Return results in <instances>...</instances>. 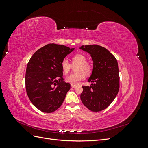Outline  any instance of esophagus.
Segmentation results:
<instances>
[{"instance_id":"34e87169","label":"esophagus","mask_w":148,"mask_h":148,"mask_svg":"<svg viewBox=\"0 0 148 148\" xmlns=\"http://www.w3.org/2000/svg\"><path fill=\"white\" fill-rule=\"evenodd\" d=\"M77 86V85H75V84H71V87L72 88H75Z\"/></svg>"}]
</instances>
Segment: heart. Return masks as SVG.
I'll return each mask as SVG.
<instances>
[{
    "label": "heart",
    "mask_w": 148,
    "mask_h": 148,
    "mask_svg": "<svg viewBox=\"0 0 148 148\" xmlns=\"http://www.w3.org/2000/svg\"><path fill=\"white\" fill-rule=\"evenodd\" d=\"M71 61L73 65L78 64L76 71L77 72L71 73L65 78L66 82L71 84L77 85L84 79V76L91 75L92 71V66L91 64L87 63V59L85 56L81 53H78L71 58ZM61 68L64 73L69 72L71 69V65L69 60L64 59L61 62Z\"/></svg>",
    "instance_id": "obj_1"
}]
</instances>
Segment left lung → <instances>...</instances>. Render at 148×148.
<instances>
[{"label": "left lung", "instance_id": "obj_1", "mask_svg": "<svg viewBox=\"0 0 148 148\" xmlns=\"http://www.w3.org/2000/svg\"><path fill=\"white\" fill-rule=\"evenodd\" d=\"M79 49L89 53L93 61L92 73L88 80L92 83L89 86H83L80 98L89 110L99 112L107 108L118 94L117 60L107 49L97 44L82 46Z\"/></svg>", "mask_w": 148, "mask_h": 148}]
</instances>
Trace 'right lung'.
Wrapping results in <instances>:
<instances>
[{"label": "right lung", "mask_w": 148, "mask_h": 148, "mask_svg": "<svg viewBox=\"0 0 148 148\" xmlns=\"http://www.w3.org/2000/svg\"><path fill=\"white\" fill-rule=\"evenodd\" d=\"M75 48L49 44L31 57L25 75L26 90L31 103L43 112L51 113L63 103L70 84L62 77L61 62Z\"/></svg>", "instance_id": "1"}]
</instances>
